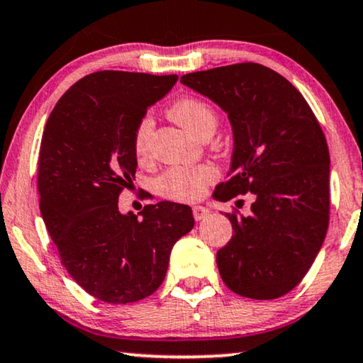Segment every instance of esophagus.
Returning <instances> with one entry per match:
<instances>
[{
  "label": "esophagus",
  "mask_w": 363,
  "mask_h": 363,
  "mask_svg": "<svg viewBox=\"0 0 363 363\" xmlns=\"http://www.w3.org/2000/svg\"><path fill=\"white\" fill-rule=\"evenodd\" d=\"M209 214V209L204 208V206H194L193 208V218L196 220H201L204 218H208Z\"/></svg>",
  "instance_id": "esophagus-1"
}]
</instances>
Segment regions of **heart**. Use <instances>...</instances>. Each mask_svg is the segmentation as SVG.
<instances>
[{"label": "heart", "instance_id": "heart-1", "mask_svg": "<svg viewBox=\"0 0 363 363\" xmlns=\"http://www.w3.org/2000/svg\"><path fill=\"white\" fill-rule=\"evenodd\" d=\"M172 119L183 125L191 134L204 139L213 135L218 125V116L211 104L196 98H185L175 103L170 109ZM154 123L149 116H144L135 125L133 149L138 159H144L149 152V139ZM218 178L216 167L201 164L193 167H169L155 180V190L160 196L173 201H196L203 196L208 185Z\"/></svg>", "mask_w": 363, "mask_h": 363}]
</instances>
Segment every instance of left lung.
Wrapping results in <instances>:
<instances>
[{"mask_svg": "<svg viewBox=\"0 0 363 363\" xmlns=\"http://www.w3.org/2000/svg\"><path fill=\"white\" fill-rule=\"evenodd\" d=\"M228 113L234 134L229 180L214 198L254 193L250 214L225 213L233 238L218 250L225 286L275 299L291 291L321 250L329 225V149L306 99L260 64L186 73L180 80Z\"/></svg>", "mask_w": 363, "mask_h": 363, "instance_id": "left-lung-1", "label": "left lung"}]
</instances>
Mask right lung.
Returning a JSON list of instances; mask_svg holds the SVG:
<instances>
[{
	"mask_svg": "<svg viewBox=\"0 0 363 363\" xmlns=\"http://www.w3.org/2000/svg\"><path fill=\"white\" fill-rule=\"evenodd\" d=\"M177 75L103 70L68 88L47 119L38 188L45 228L70 277L99 301L125 304L164 281L173 245L194 225L186 204L160 201L123 214L133 182L135 125Z\"/></svg>",
	"mask_w": 363,
	"mask_h": 363,
	"instance_id": "1",
	"label": "right lung"
}]
</instances>
